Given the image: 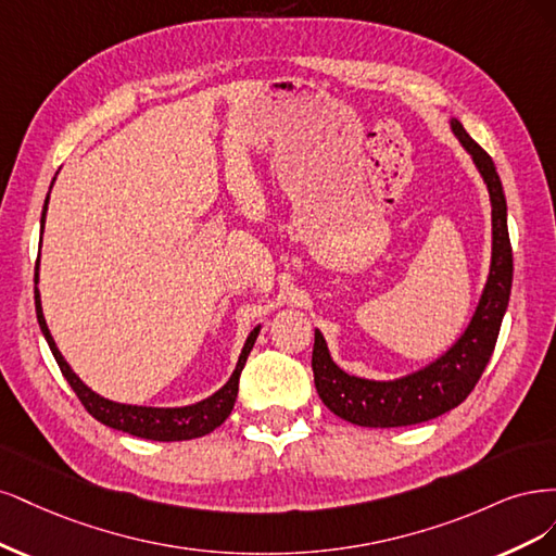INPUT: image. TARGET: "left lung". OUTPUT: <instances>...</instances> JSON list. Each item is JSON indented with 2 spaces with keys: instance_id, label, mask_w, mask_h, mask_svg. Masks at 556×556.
Wrapping results in <instances>:
<instances>
[{
  "instance_id": "1",
  "label": "left lung",
  "mask_w": 556,
  "mask_h": 556,
  "mask_svg": "<svg viewBox=\"0 0 556 556\" xmlns=\"http://www.w3.org/2000/svg\"><path fill=\"white\" fill-rule=\"evenodd\" d=\"M451 127L473 159L492 201V265L469 328L439 361L395 381H369L339 369L324 334L316 330L312 369L318 397L334 416L361 427H404L443 416L469 397L485 371L504 320L513 286V247L508 238L506 195L492 156L464 131L457 119Z\"/></svg>"
}]
</instances>
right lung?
<instances>
[{
    "instance_id": "right-lung-1",
    "label": "right lung",
    "mask_w": 556,
    "mask_h": 556,
    "mask_svg": "<svg viewBox=\"0 0 556 556\" xmlns=\"http://www.w3.org/2000/svg\"><path fill=\"white\" fill-rule=\"evenodd\" d=\"M50 199V195H48ZM48 199L43 205V214H41V232L46 228V212H48ZM39 270V263H37ZM34 283H39V273H34ZM34 304H37V318L41 332L46 337V342L55 355V361L64 374V379L68 381V386L74 388V392L78 395V400L83 402V406L87 408L89 416H94L99 422L109 425L113 429H119V432H127L131 437H140V439H150V441H189V439H199L205 437L210 432H214L228 416L232 406H236V397H238V386H240V374L242 367L247 363V355L252 353L254 342L258 337L261 328H254L249 332L244 349L240 353V361L236 365V371L228 379V383L214 392L212 397L191 404V406H180V408H154V406H134V404H117L105 400L101 395H97L94 390H89L78 376L74 374V369L68 367V363L62 357L55 339H52L46 318H43V309H41V295L39 289L34 286Z\"/></svg>"
}]
</instances>
